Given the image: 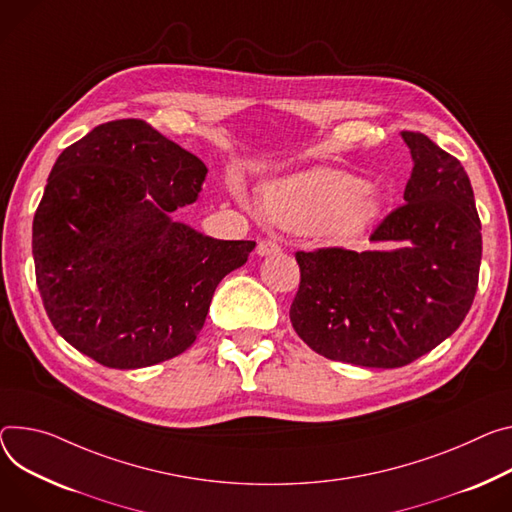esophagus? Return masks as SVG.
Segmentation results:
<instances>
[{
    "instance_id": "esophagus-1",
    "label": "esophagus",
    "mask_w": 512,
    "mask_h": 512,
    "mask_svg": "<svg viewBox=\"0 0 512 512\" xmlns=\"http://www.w3.org/2000/svg\"><path fill=\"white\" fill-rule=\"evenodd\" d=\"M282 251V247H280V243H275L273 239H263V241H259V245H257V255H273V253H280Z\"/></svg>"
}]
</instances>
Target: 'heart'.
I'll return each mask as SVG.
<instances>
[{"label":"heart","instance_id":"heart-1","mask_svg":"<svg viewBox=\"0 0 512 512\" xmlns=\"http://www.w3.org/2000/svg\"><path fill=\"white\" fill-rule=\"evenodd\" d=\"M265 210L286 228L349 239L374 220L378 200L351 173L312 169L273 183L265 192Z\"/></svg>","mask_w":512,"mask_h":512}]
</instances>
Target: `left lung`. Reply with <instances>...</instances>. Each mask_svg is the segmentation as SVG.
Here are the masks:
<instances>
[{"mask_svg":"<svg viewBox=\"0 0 512 512\" xmlns=\"http://www.w3.org/2000/svg\"><path fill=\"white\" fill-rule=\"evenodd\" d=\"M402 138L414 163L404 204L369 237L398 249L296 251L292 327L333 361L408 365L457 331L478 290L482 224L468 173L423 132Z\"/></svg>","mask_w":512,"mask_h":512,"instance_id":"left-lung-1","label":"left lung"}]
</instances>
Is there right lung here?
I'll list each match as a JSON object with an SVG mask.
<instances>
[{"label": "right lung", "mask_w": 512, "mask_h": 512, "mask_svg": "<svg viewBox=\"0 0 512 512\" xmlns=\"http://www.w3.org/2000/svg\"><path fill=\"white\" fill-rule=\"evenodd\" d=\"M206 165L145 120L96 126L67 147L32 222L36 286L57 333L114 369L188 349L216 286L255 241H218L171 220Z\"/></svg>", "instance_id": "obj_1"}]
</instances>
